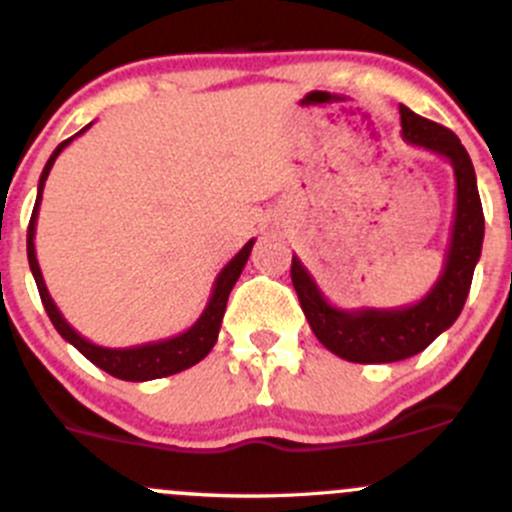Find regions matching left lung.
<instances>
[{"mask_svg": "<svg viewBox=\"0 0 512 512\" xmlns=\"http://www.w3.org/2000/svg\"><path fill=\"white\" fill-rule=\"evenodd\" d=\"M401 136L406 143L438 153L456 173V213L451 242L436 285L416 304L396 309H339L327 302L307 267L292 255V285L314 337L332 354L354 364H389L409 359L446 332L461 314L471 292L473 270L483 247V205H480L476 170L458 136L411 108L399 106Z\"/></svg>", "mask_w": 512, "mask_h": 512, "instance_id": "obj_1", "label": "left lung"}]
</instances>
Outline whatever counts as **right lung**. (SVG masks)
<instances>
[{"label": "right lung", "mask_w": 512, "mask_h": 512, "mask_svg": "<svg viewBox=\"0 0 512 512\" xmlns=\"http://www.w3.org/2000/svg\"><path fill=\"white\" fill-rule=\"evenodd\" d=\"M91 123L86 128H81L76 136H81L84 131H89ZM76 136H71L69 141L59 143L56 151L51 153V158L46 160L44 170H41L39 178V190H36V203H34V213L32 220H29V230H27V257H29V267H32V275L36 280V287H39V297L44 302L46 314H49L51 324L56 327V332L66 339L69 344H74L91 364H96L98 369L108 371L111 376L123 381H151V379H163V376L178 374V371L190 369L193 364H198L200 359L210 354V349L215 347L220 334V324H223L225 317V307H227V297H230L232 287H235L237 277L240 272L245 270L247 257H250L252 245L255 240L247 242L235 257L220 270L218 280H215L213 292H210L208 304H205L203 314L198 317V322L193 324L190 329H185L183 334L170 339H160V342H148V344H138V347H126V349H111V347H98V344L89 342L86 337H81L74 327L64 319V314L59 312V307L51 299L49 289L44 285V277H41L39 262H36V250H34V232H36V215H39V205H41V193H44V183L49 178V170L54 165V160L59 158V153L74 141Z\"/></svg>", "instance_id": "obj_1"}]
</instances>
